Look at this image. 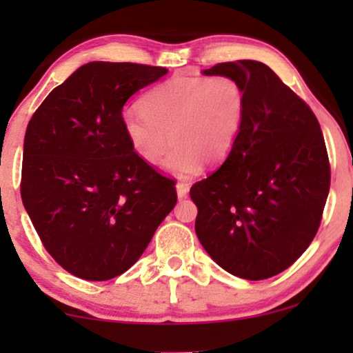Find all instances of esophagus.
Masks as SVG:
<instances>
[{"label":"esophagus","mask_w":353,"mask_h":353,"mask_svg":"<svg viewBox=\"0 0 353 353\" xmlns=\"http://www.w3.org/2000/svg\"><path fill=\"white\" fill-rule=\"evenodd\" d=\"M188 191H190V185H188V183H176L178 199H183V197H186Z\"/></svg>","instance_id":"34e87169"}]
</instances>
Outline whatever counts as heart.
I'll return each mask as SVG.
<instances>
[{
	"instance_id": "obj_1",
	"label": "heart",
	"mask_w": 353,
	"mask_h": 353,
	"mask_svg": "<svg viewBox=\"0 0 353 353\" xmlns=\"http://www.w3.org/2000/svg\"><path fill=\"white\" fill-rule=\"evenodd\" d=\"M248 96L231 77H173L154 86L141 109L122 114V130L133 152L148 165L165 159V170L186 178L204 162L219 165L233 151L245 119Z\"/></svg>"
}]
</instances>
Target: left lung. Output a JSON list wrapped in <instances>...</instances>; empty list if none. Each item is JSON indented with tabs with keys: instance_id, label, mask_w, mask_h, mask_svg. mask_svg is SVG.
<instances>
[{
	"instance_id": "8db88e82",
	"label": "left lung",
	"mask_w": 353,
	"mask_h": 353,
	"mask_svg": "<svg viewBox=\"0 0 353 353\" xmlns=\"http://www.w3.org/2000/svg\"><path fill=\"white\" fill-rule=\"evenodd\" d=\"M202 74L238 80L248 110L228 159L191 188L196 234L228 273L272 278L305 252L320 226L331 181L320 123L263 62H221Z\"/></svg>"
}]
</instances>
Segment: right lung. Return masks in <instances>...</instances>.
Returning <instances> with one entry per match:
<instances>
[{"label": "right lung", "instance_id": "obj_1", "mask_svg": "<svg viewBox=\"0 0 353 353\" xmlns=\"http://www.w3.org/2000/svg\"><path fill=\"white\" fill-rule=\"evenodd\" d=\"M165 67L94 61L56 86L27 125L21 196L43 245L86 281L127 272L176 204L175 183L125 138L122 109Z\"/></svg>", "mask_w": 353, "mask_h": 353}]
</instances>
